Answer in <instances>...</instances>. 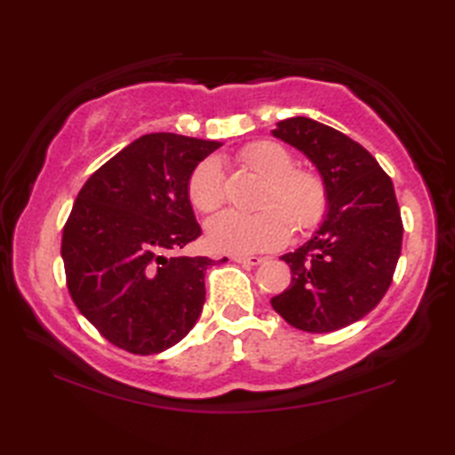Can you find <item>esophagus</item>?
<instances>
[{"label": "esophagus", "mask_w": 455, "mask_h": 455, "mask_svg": "<svg viewBox=\"0 0 455 455\" xmlns=\"http://www.w3.org/2000/svg\"><path fill=\"white\" fill-rule=\"evenodd\" d=\"M235 263H241V265H246V267H257L263 263V257H241V255H235L233 257Z\"/></svg>", "instance_id": "1"}]
</instances>
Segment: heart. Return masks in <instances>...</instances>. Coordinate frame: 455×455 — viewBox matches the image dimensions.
Here are the masks:
<instances>
[{
    "mask_svg": "<svg viewBox=\"0 0 455 455\" xmlns=\"http://www.w3.org/2000/svg\"><path fill=\"white\" fill-rule=\"evenodd\" d=\"M241 160L268 180L263 212L225 211L206 225L214 251L227 255H255L287 243L291 220L297 230L317 227L327 212V188L321 176L295 171V158L284 146L260 140L241 152ZM188 198L200 212H212L225 200V182L214 158L200 163L188 180Z\"/></svg>",
    "mask_w": 455,
    "mask_h": 455,
    "instance_id": "heart-1",
    "label": "heart"
}]
</instances>
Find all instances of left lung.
Listing matches in <instances>:
<instances>
[{
	"instance_id": "8db88e82",
	"label": "left lung",
	"mask_w": 455,
	"mask_h": 455,
	"mask_svg": "<svg viewBox=\"0 0 455 455\" xmlns=\"http://www.w3.org/2000/svg\"><path fill=\"white\" fill-rule=\"evenodd\" d=\"M271 134L303 152L327 188L319 228L281 257L291 284L271 305L295 329L331 333L373 311L394 279L403 238L394 182L363 146L317 120L292 116Z\"/></svg>"
}]
</instances>
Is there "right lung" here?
<instances>
[{"instance_id": "right-lung-1", "label": "right lung", "mask_w": 455, "mask_h": 455, "mask_svg": "<svg viewBox=\"0 0 455 455\" xmlns=\"http://www.w3.org/2000/svg\"><path fill=\"white\" fill-rule=\"evenodd\" d=\"M219 146L146 134L100 166L78 192L61 235L68 291L84 317L120 349L166 351L200 317L204 273L214 260L176 252L200 236L188 180Z\"/></svg>"}]
</instances>
